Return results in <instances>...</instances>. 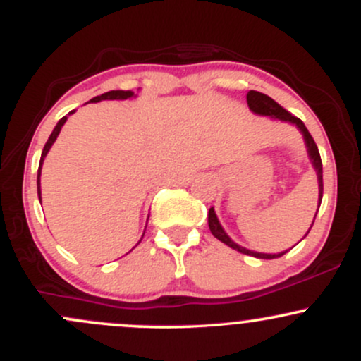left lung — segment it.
Masks as SVG:
<instances>
[{
    "label": "left lung",
    "instance_id": "1",
    "mask_svg": "<svg viewBox=\"0 0 361 361\" xmlns=\"http://www.w3.org/2000/svg\"><path fill=\"white\" fill-rule=\"evenodd\" d=\"M246 100H247V106H250V110L252 111L255 115H259V117H270L273 120H281V122H287V123H292V126H295L299 128V132L302 134V137H304V144H305V149H307V154H309V159H310V164H312V168L316 169V175H317V185H319V205H321V200H322V163H321V156H319V149L316 146V142H314L312 135L309 134L307 127L304 126V122H302L300 118L293 117L292 114H290L288 110H285L283 106L279 105L273 98L268 97V94H263L259 93V91H247L246 94ZM319 205H317V210H319ZM317 215V212H316ZM316 215H314V219H316ZM314 224V221H312ZM312 224H310V227H312ZM209 227H210V233L214 234V238H217L219 241H222L224 244H227L229 247H233V250L243 252V255H250V256H255V258H259V259H275V258H280V256H283L287 251H281V252H258V251H252V250H247V247L241 246V244L234 243L233 239L229 238V234L224 231L221 221H219L217 214H215L214 207L209 210ZM310 227L307 229V233L305 235L309 234ZM304 235V238H305ZM302 238V239H304ZM300 239V241H302Z\"/></svg>",
    "mask_w": 361,
    "mask_h": 361
}]
</instances>
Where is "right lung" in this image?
I'll return each mask as SVG.
<instances>
[{
	"label": "right lung",
	"instance_id": "right-lung-1",
	"mask_svg": "<svg viewBox=\"0 0 361 361\" xmlns=\"http://www.w3.org/2000/svg\"><path fill=\"white\" fill-rule=\"evenodd\" d=\"M137 97V94L134 93V91H123V90H114V91H109V93H103V94H100V97H94L93 100H90L91 103H98V102H102V100H130V98H135ZM74 111L76 110H73V111H69L68 115H66V117H62L59 122H57V126L54 127V130H52V134H51V137L47 139V142H45V146H44V151H42V156H40V164H39V171H37V193H39V200H40V204H42V192H40V175H42V164H44V159H45V156H47V152L51 151V147H52V144L56 142V139H57V135H59V132H61V128H62V126H64L66 123V120H68V117L69 115H73ZM149 219V217H147ZM144 235V234H142ZM140 241H142V238H140ZM139 241V243H140ZM137 243V244H139ZM137 244H135V246H137ZM134 246V247H135ZM134 247H132V250H134Z\"/></svg>",
	"mask_w": 361,
	"mask_h": 361
}]
</instances>
